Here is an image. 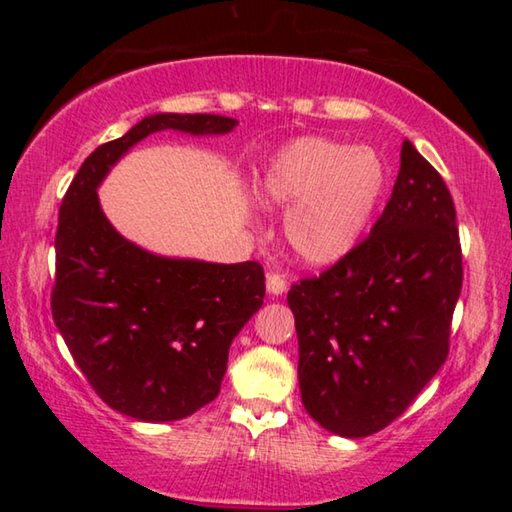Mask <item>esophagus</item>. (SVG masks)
<instances>
[{
  "label": "esophagus",
  "instance_id": "1",
  "mask_svg": "<svg viewBox=\"0 0 512 512\" xmlns=\"http://www.w3.org/2000/svg\"><path fill=\"white\" fill-rule=\"evenodd\" d=\"M266 289L271 296H282L284 291H287V280H284L282 275L277 273H268L266 275Z\"/></svg>",
  "mask_w": 512,
  "mask_h": 512
}]
</instances>
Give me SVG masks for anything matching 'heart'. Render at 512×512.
Returning <instances> with one entry per match:
<instances>
[{
    "label": "heart",
    "instance_id": "1",
    "mask_svg": "<svg viewBox=\"0 0 512 512\" xmlns=\"http://www.w3.org/2000/svg\"><path fill=\"white\" fill-rule=\"evenodd\" d=\"M384 187L377 151L314 135L284 144L257 178L259 201L289 210L284 237L307 266H332L359 246Z\"/></svg>",
    "mask_w": 512,
    "mask_h": 512
}]
</instances>
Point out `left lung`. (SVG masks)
<instances>
[{
    "label": "left lung",
    "mask_w": 512,
    "mask_h": 512,
    "mask_svg": "<svg viewBox=\"0 0 512 512\" xmlns=\"http://www.w3.org/2000/svg\"><path fill=\"white\" fill-rule=\"evenodd\" d=\"M400 160L368 239L287 296L302 404L343 438L388 427L429 384L447 359L463 287L452 194L409 140Z\"/></svg>",
    "instance_id": "1"
}]
</instances>
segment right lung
I'll use <instances>...</instances> for the list:
<instances>
[{
  "instance_id": "add662e5",
  "label": "right lung",
  "mask_w": 512,
  "mask_h": 512,
  "mask_svg": "<svg viewBox=\"0 0 512 512\" xmlns=\"http://www.w3.org/2000/svg\"><path fill=\"white\" fill-rule=\"evenodd\" d=\"M237 124L221 115L144 117L90 153L60 205L54 323L101 400L135 420H183L219 395L230 343L264 305V268L149 253L112 228L97 189L151 133L225 135Z\"/></svg>"
}]
</instances>
